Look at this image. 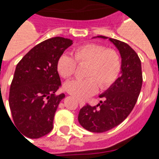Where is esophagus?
Returning <instances> with one entry per match:
<instances>
[{"label": "esophagus", "mask_w": 159, "mask_h": 159, "mask_svg": "<svg viewBox=\"0 0 159 159\" xmlns=\"http://www.w3.org/2000/svg\"><path fill=\"white\" fill-rule=\"evenodd\" d=\"M77 101H78V103H79L80 107H83L85 105V101H83L82 99H78Z\"/></svg>", "instance_id": "esophagus-1"}]
</instances>
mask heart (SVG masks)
Instances as JSON below:
<instances>
[{
	"mask_svg": "<svg viewBox=\"0 0 159 159\" xmlns=\"http://www.w3.org/2000/svg\"><path fill=\"white\" fill-rule=\"evenodd\" d=\"M74 57L62 54L57 61V71L64 78H70L76 73L77 64L86 66L85 79L71 80L66 82L65 89L79 99H86L95 94L99 86L106 89L114 83L122 68L119 53L114 49H107L105 46L88 43L77 47Z\"/></svg>",
	"mask_w": 159,
	"mask_h": 159,
	"instance_id": "b5f03b06",
	"label": "heart"
}]
</instances>
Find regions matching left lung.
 <instances>
[{
	"mask_svg": "<svg viewBox=\"0 0 159 159\" xmlns=\"http://www.w3.org/2000/svg\"><path fill=\"white\" fill-rule=\"evenodd\" d=\"M109 41L116 46L122 57V76L99 96L103 101L93 107L86 104L80 110L78 122L93 133H104L123 122L135 106L143 84L141 61L136 52L119 40L109 38Z\"/></svg>",
	"mask_w": 159,
	"mask_h": 159,
	"instance_id": "left-lung-1",
	"label": "left lung"
}]
</instances>
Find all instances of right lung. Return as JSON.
Wrapping results in <instances>:
<instances>
[{
    "label": "right lung",
    "instance_id": "add662e5",
    "mask_svg": "<svg viewBox=\"0 0 159 159\" xmlns=\"http://www.w3.org/2000/svg\"><path fill=\"white\" fill-rule=\"evenodd\" d=\"M71 44V40L60 36L47 39L16 65L9 106L15 126L29 139H39L52 130L55 112L65 98L63 93L55 94L61 86L57 61Z\"/></svg>",
    "mask_w": 159,
    "mask_h": 159
}]
</instances>
